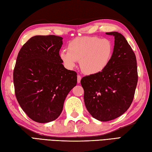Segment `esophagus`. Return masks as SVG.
I'll return each instance as SVG.
<instances>
[{"instance_id":"1","label":"esophagus","mask_w":152,"mask_h":152,"mask_svg":"<svg viewBox=\"0 0 152 152\" xmlns=\"http://www.w3.org/2000/svg\"><path fill=\"white\" fill-rule=\"evenodd\" d=\"M80 80H81V76L79 75H77V83H80Z\"/></svg>"}]
</instances>
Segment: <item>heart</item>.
Wrapping results in <instances>:
<instances>
[{
  "label": "heart",
  "instance_id": "obj_1",
  "mask_svg": "<svg viewBox=\"0 0 152 152\" xmlns=\"http://www.w3.org/2000/svg\"><path fill=\"white\" fill-rule=\"evenodd\" d=\"M113 44L110 40L97 37H82L73 39L67 45V51L60 58L67 68L73 69L77 61L83 73L96 75L106 69L112 58Z\"/></svg>",
  "mask_w": 152,
  "mask_h": 152
}]
</instances>
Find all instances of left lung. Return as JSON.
I'll list each match as a JSON object with an SVG mask.
<instances>
[{"label": "left lung", "mask_w": 152, "mask_h": 152, "mask_svg": "<svg viewBox=\"0 0 152 152\" xmlns=\"http://www.w3.org/2000/svg\"><path fill=\"white\" fill-rule=\"evenodd\" d=\"M106 34L115 38L109 65L100 73L80 80L86 109L100 121L116 119L129 109L138 83L137 58L131 46L118 32Z\"/></svg>", "instance_id": "left-lung-1"}]
</instances>
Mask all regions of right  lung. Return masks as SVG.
<instances>
[{
  "mask_svg": "<svg viewBox=\"0 0 152 152\" xmlns=\"http://www.w3.org/2000/svg\"><path fill=\"white\" fill-rule=\"evenodd\" d=\"M63 38L37 35L18 53L13 73L15 94L30 119L45 123L60 116L67 95L77 85V73L60 58Z\"/></svg>",
  "mask_w": 152,
  "mask_h": 152,
  "instance_id": "obj_1",
  "label": "right lung"
}]
</instances>
